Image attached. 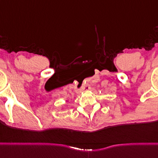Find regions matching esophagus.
<instances>
[{"label": "esophagus", "mask_w": 158, "mask_h": 158, "mask_svg": "<svg viewBox=\"0 0 158 158\" xmlns=\"http://www.w3.org/2000/svg\"><path fill=\"white\" fill-rule=\"evenodd\" d=\"M91 87H89V85H84L83 87H82V91H88L90 90Z\"/></svg>", "instance_id": "esophagus-1"}]
</instances>
